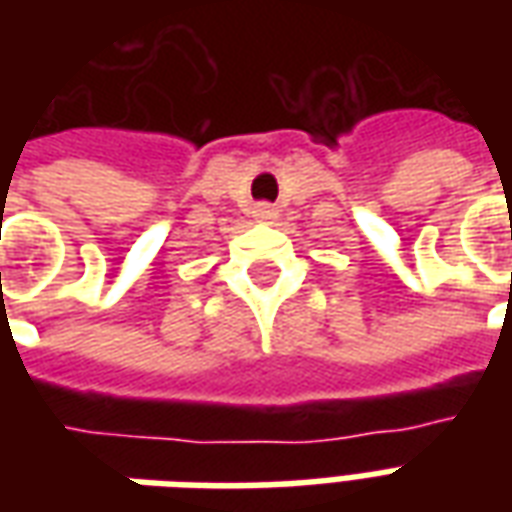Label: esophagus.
Instances as JSON below:
<instances>
[{
    "instance_id": "34e87169",
    "label": "esophagus",
    "mask_w": 512,
    "mask_h": 512,
    "mask_svg": "<svg viewBox=\"0 0 512 512\" xmlns=\"http://www.w3.org/2000/svg\"><path fill=\"white\" fill-rule=\"evenodd\" d=\"M252 216H255L257 222H274V219H277V208H274L271 202H257Z\"/></svg>"
}]
</instances>
